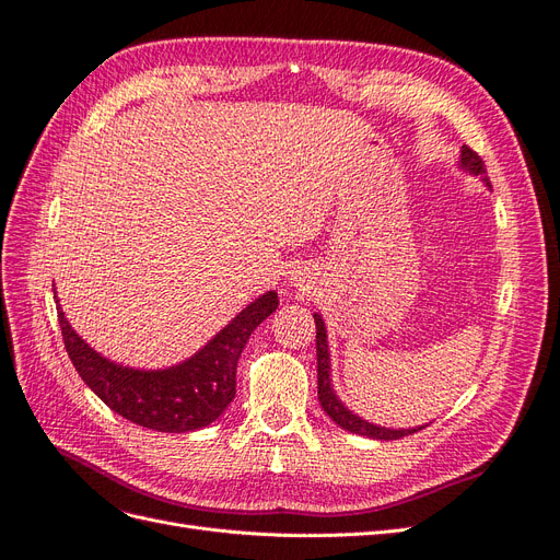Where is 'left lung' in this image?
<instances>
[{"mask_svg": "<svg viewBox=\"0 0 560 560\" xmlns=\"http://www.w3.org/2000/svg\"><path fill=\"white\" fill-rule=\"evenodd\" d=\"M458 167L467 174L479 176L481 182L491 188L489 176H486V170H483V162L472 149L460 147ZM314 320H316V360H318V402H320L323 411H326L339 428L355 432V435L372 438V440H400V438L411 435V432H419L421 428L428 425V423L419 425V428L376 425V423L365 421L363 417H358V413H353L345 402H341L339 395L332 388V368H330V349H328L326 323H323L320 314H314Z\"/></svg>", "mask_w": 560, "mask_h": 560, "instance_id": "1", "label": "left lung"}]
</instances>
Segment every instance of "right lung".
Wrapping results in <instances>:
<instances>
[{"label": "right lung", "instance_id": "right-lung-1", "mask_svg": "<svg viewBox=\"0 0 560 560\" xmlns=\"http://www.w3.org/2000/svg\"><path fill=\"white\" fill-rule=\"evenodd\" d=\"M56 306L71 363L106 407L158 432H192L219 419L232 402L237 393V360L250 332L277 312L279 295L262 293L195 355L165 370H137L104 358L71 328L58 295Z\"/></svg>", "mask_w": 560, "mask_h": 560}]
</instances>
